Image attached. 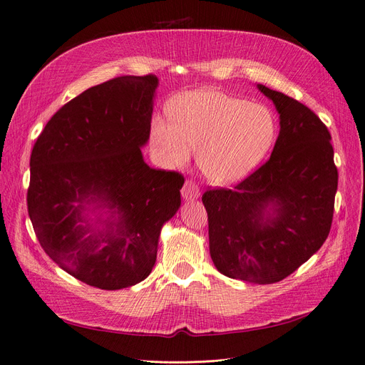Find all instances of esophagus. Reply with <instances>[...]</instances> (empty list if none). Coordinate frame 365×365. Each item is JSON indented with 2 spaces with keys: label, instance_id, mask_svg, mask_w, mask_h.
<instances>
[{
  "label": "esophagus",
  "instance_id": "esophagus-1",
  "mask_svg": "<svg viewBox=\"0 0 365 365\" xmlns=\"http://www.w3.org/2000/svg\"><path fill=\"white\" fill-rule=\"evenodd\" d=\"M182 197L185 200H195L200 197V189L192 180H186L183 187H182Z\"/></svg>",
  "mask_w": 365,
  "mask_h": 365
}]
</instances>
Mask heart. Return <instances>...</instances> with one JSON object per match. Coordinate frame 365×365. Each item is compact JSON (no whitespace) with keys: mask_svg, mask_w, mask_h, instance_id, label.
<instances>
[{"mask_svg":"<svg viewBox=\"0 0 365 365\" xmlns=\"http://www.w3.org/2000/svg\"><path fill=\"white\" fill-rule=\"evenodd\" d=\"M171 119L155 118L152 141L170 167L197 164L207 180L227 186L243 180L270 150L276 119L270 108L217 89L189 92L171 106Z\"/></svg>","mask_w":365,"mask_h":365,"instance_id":"heart-1","label":"heart"}]
</instances>
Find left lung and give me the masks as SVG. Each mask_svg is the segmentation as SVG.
<instances>
[{
    "label": "left lung",
    "mask_w": 365,
    "mask_h": 365,
    "mask_svg": "<svg viewBox=\"0 0 365 365\" xmlns=\"http://www.w3.org/2000/svg\"><path fill=\"white\" fill-rule=\"evenodd\" d=\"M280 119L273 153L234 189L204 192L210 257L231 279L280 282L329 234L339 174L331 135L309 107L264 85Z\"/></svg>",
    "instance_id": "obj_1"
}]
</instances>
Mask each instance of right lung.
Here are the masks:
<instances>
[{
    "instance_id": "obj_1",
    "label": "right lung",
    "mask_w": 365,
    "mask_h": 365,
    "mask_svg": "<svg viewBox=\"0 0 365 365\" xmlns=\"http://www.w3.org/2000/svg\"><path fill=\"white\" fill-rule=\"evenodd\" d=\"M156 76L92 86L46 123L31 153L28 213L62 270L116 291L145 280L167 220L180 207L183 176L150 168Z\"/></svg>"
}]
</instances>
